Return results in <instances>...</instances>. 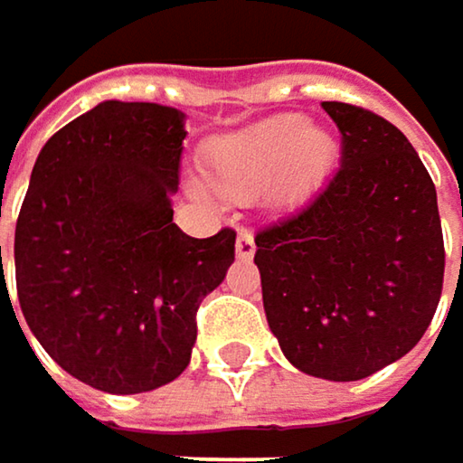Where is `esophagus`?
Returning a JSON list of instances; mask_svg holds the SVG:
<instances>
[{
  "label": "esophagus",
  "mask_w": 463,
  "mask_h": 463,
  "mask_svg": "<svg viewBox=\"0 0 463 463\" xmlns=\"http://www.w3.org/2000/svg\"><path fill=\"white\" fill-rule=\"evenodd\" d=\"M235 254H238V260H251L254 257V235L249 231L238 232V238H235Z\"/></svg>",
  "instance_id": "34e87169"
}]
</instances>
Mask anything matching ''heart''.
Segmentation results:
<instances>
[{
	"mask_svg": "<svg viewBox=\"0 0 463 463\" xmlns=\"http://www.w3.org/2000/svg\"><path fill=\"white\" fill-rule=\"evenodd\" d=\"M337 157L335 139L303 115H276L225 134L201 152V168L217 195L246 203L262 193L273 206L314 195ZM198 195L203 187L193 184Z\"/></svg>",
	"mask_w": 463,
	"mask_h": 463,
	"instance_id": "obj_1",
	"label": "heart"
}]
</instances>
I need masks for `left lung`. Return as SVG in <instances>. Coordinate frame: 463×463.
I'll list each match as a JSON object with an SVG mask.
<instances>
[{
  "label": "left lung",
  "mask_w": 463,
  "mask_h": 463,
  "mask_svg": "<svg viewBox=\"0 0 463 463\" xmlns=\"http://www.w3.org/2000/svg\"><path fill=\"white\" fill-rule=\"evenodd\" d=\"M343 165L303 209L254 235L268 326L306 375L362 381L431 322L445 273L437 190L389 120L324 101Z\"/></svg>",
  "instance_id": "8db88e82"
}]
</instances>
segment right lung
Here are the masks:
<instances>
[{
	"label": "right lung",
	"mask_w": 463,
	"mask_h": 463,
	"mask_svg": "<svg viewBox=\"0 0 463 463\" xmlns=\"http://www.w3.org/2000/svg\"><path fill=\"white\" fill-rule=\"evenodd\" d=\"M184 120L163 104L101 101L47 139L15 225L24 319L58 367L107 394L184 373L195 311L235 260L232 231L193 238L174 222ZM0 298L10 303L5 279Z\"/></svg>",
	"instance_id": "add662e5"
}]
</instances>
